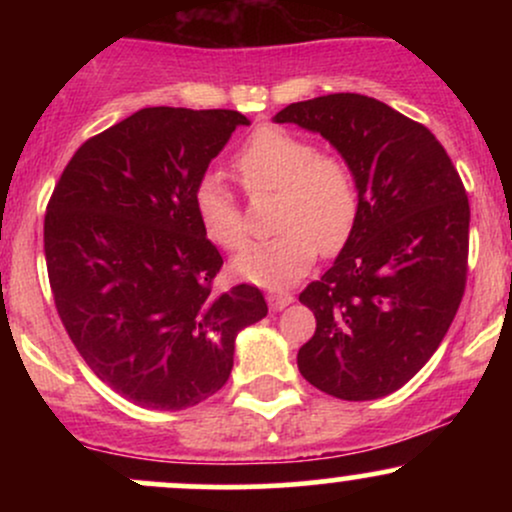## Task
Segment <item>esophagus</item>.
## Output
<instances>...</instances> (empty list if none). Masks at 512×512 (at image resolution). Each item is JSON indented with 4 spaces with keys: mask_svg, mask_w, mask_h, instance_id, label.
I'll return each instance as SVG.
<instances>
[{
    "mask_svg": "<svg viewBox=\"0 0 512 512\" xmlns=\"http://www.w3.org/2000/svg\"><path fill=\"white\" fill-rule=\"evenodd\" d=\"M267 301H269V308H272V310H284L293 303V296H291V293H284V291H272V293H267Z\"/></svg>",
    "mask_w": 512,
    "mask_h": 512,
    "instance_id": "esophagus-1",
    "label": "esophagus"
}]
</instances>
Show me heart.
Listing matches in <instances>:
<instances>
[{"label":"heart","instance_id":"heart-1","mask_svg":"<svg viewBox=\"0 0 512 512\" xmlns=\"http://www.w3.org/2000/svg\"><path fill=\"white\" fill-rule=\"evenodd\" d=\"M250 197L276 195L279 236L250 243L233 260V272L264 289H286L315 262L317 250L332 255L349 240L358 216L354 173L344 158L317 154L315 144L281 127H262L236 156ZM195 211L204 233L226 250L245 243V216L219 173L199 180Z\"/></svg>","mask_w":512,"mask_h":512}]
</instances>
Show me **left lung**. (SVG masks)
Masks as SVG:
<instances>
[{"instance_id": "left-lung-1", "label": "left lung", "mask_w": 512, "mask_h": 512, "mask_svg": "<svg viewBox=\"0 0 512 512\" xmlns=\"http://www.w3.org/2000/svg\"><path fill=\"white\" fill-rule=\"evenodd\" d=\"M274 122L322 134L358 190L349 240L298 296L317 322L298 370L337 399L390 395L436 354L460 308L469 252L460 175L424 125L361 93L291 103Z\"/></svg>"}]
</instances>
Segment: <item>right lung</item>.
I'll use <instances>...</instances> for the list:
<instances>
[{
  "label": "right lung",
  "mask_w": 512,
  "mask_h": 512,
  "mask_svg": "<svg viewBox=\"0 0 512 512\" xmlns=\"http://www.w3.org/2000/svg\"><path fill=\"white\" fill-rule=\"evenodd\" d=\"M238 110L144 108L79 146L45 214L57 313L88 368L146 409L195 407L226 385L260 289L211 291L221 255L195 190Z\"/></svg>",
  "instance_id": "obj_1"
}]
</instances>
